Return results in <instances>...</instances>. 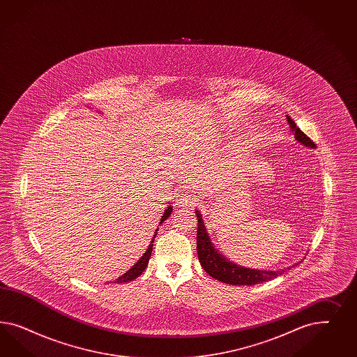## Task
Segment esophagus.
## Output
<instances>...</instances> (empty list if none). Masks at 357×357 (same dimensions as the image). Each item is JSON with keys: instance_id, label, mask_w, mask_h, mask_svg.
Listing matches in <instances>:
<instances>
[{"instance_id": "obj_1", "label": "esophagus", "mask_w": 357, "mask_h": 357, "mask_svg": "<svg viewBox=\"0 0 357 357\" xmlns=\"http://www.w3.org/2000/svg\"><path fill=\"white\" fill-rule=\"evenodd\" d=\"M195 203V197L188 192H178V200L176 206H191Z\"/></svg>"}]
</instances>
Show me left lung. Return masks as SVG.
<instances>
[{
  "label": "left lung",
  "mask_w": 357,
  "mask_h": 357,
  "mask_svg": "<svg viewBox=\"0 0 357 357\" xmlns=\"http://www.w3.org/2000/svg\"><path fill=\"white\" fill-rule=\"evenodd\" d=\"M287 121L289 124V128L294 133V139L306 148L315 149V144L310 140L303 130H300L291 116L287 115ZM195 213L197 216V257L202 267L204 268L209 276L218 281H222L230 285H255L259 282L272 280L273 278L284 273V271L289 270V267L284 270H255L248 268L243 266H239L237 263L227 259L225 255H222L215 248L212 239L209 237V233L206 231L203 217L199 209H195ZM298 263H294L293 266H297Z\"/></svg>",
  "instance_id": "left-lung-1"
}]
</instances>
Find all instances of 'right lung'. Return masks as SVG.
Listing matches in <instances>:
<instances>
[{
    "label": "right lung",
    "mask_w": 357,
    "mask_h": 357,
    "mask_svg": "<svg viewBox=\"0 0 357 357\" xmlns=\"http://www.w3.org/2000/svg\"><path fill=\"white\" fill-rule=\"evenodd\" d=\"M172 212H173V206H167V208H166L165 212H163L161 220H160V224H162L165 220H167V217L172 215ZM157 231H158V227H157V230L154 231V236L151 237V245L148 246L146 251L142 254V257H141L140 259L137 260V261L132 266V268H130L126 273H123L120 278L116 279L118 284H126V282L135 280V279L139 278L141 273L144 272V270L146 268V266H148V263H149V258H151V251H153V242H154V238L157 236Z\"/></svg>",
    "instance_id": "add662e5"
}]
</instances>
